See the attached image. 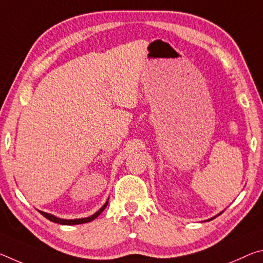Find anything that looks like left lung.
Wrapping results in <instances>:
<instances>
[{"mask_svg":"<svg viewBox=\"0 0 263 263\" xmlns=\"http://www.w3.org/2000/svg\"><path fill=\"white\" fill-rule=\"evenodd\" d=\"M221 213H222V212H221ZM221 213H219L218 215H220V214H221ZM218 215H215V216H214V218H216V216H218ZM214 218H211V219H208V220H207V221H210V220H213Z\"/></svg>","mask_w":263,"mask_h":263,"instance_id":"left-lung-1","label":"left lung"}]
</instances>
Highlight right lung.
Masks as SVG:
<instances>
[{
  "mask_svg": "<svg viewBox=\"0 0 263 263\" xmlns=\"http://www.w3.org/2000/svg\"><path fill=\"white\" fill-rule=\"evenodd\" d=\"M107 202H109V199L106 200V202L104 203V205L99 208V210L96 212L95 214H92L91 216H87V218H82V219H61V218H57V216H55L53 214L47 213V212H43V211H39V212L42 215L45 216L48 220H50V221L60 223V224H68V226H70V224H79V223H85V222L92 221V220H95L104 210H105V207L107 206Z\"/></svg>",
  "mask_w": 263,
  "mask_h": 263,
  "instance_id": "add662e5",
  "label": "right lung"
}]
</instances>
